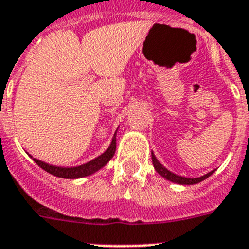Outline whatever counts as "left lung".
Here are the masks:
<instances>
[{
    "mask_svg": "<svg viewBox=\"0 0 249 249\" xmlns=\"http://www.w3.org/2000/svg\"><path fill=\"white\" fill-rule=\"evenodd\" d=\"M152 162H153V166H155V170H156L161 177H163L165 179H167V180L173 181V183L183 184V185H192V184L199 183V181L207 179V178H209L213 171H215V170L210 171L209 174H206V175H203V177L201 178H185V177H179V175H177V174H174L171 173V171L167 170L166 167L162 166V165L159 162V160L155 157L153 152H152Z\"/></svg>",
    "mask_w": 249,
    "mask_h": 249,
    "instance_id": "1",
    "label": "left lung"
}]
</instances>
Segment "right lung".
<instances>
[{
  "label": "right lung",
  "instance_id": "right-lung-1",
  "mask_svg": "<svg viewBox=\"0 0 249 249\" xmlns=\"http://www.w3.org/2000/svg\"><path fill=\"white\" fill-rule=\"evenodd\" d=\"M115 151H116V133L114 134V138H112V142H111L110 147H108L101 156L92 160L89 162L84 163V165H80V166L60 167L53 166V165H48V163L43 162V161H39V160L37 159L33 160L38 166L42 167L44 171H47V173L54 175V177L64 178V179H76V178L88 177L90 174L96 173V171H98L100 169H102V167L112 159V156L115 155Z\"/></svg>",
  "mask_w": 249,
  "mask_h": 249
}]
</instances>
